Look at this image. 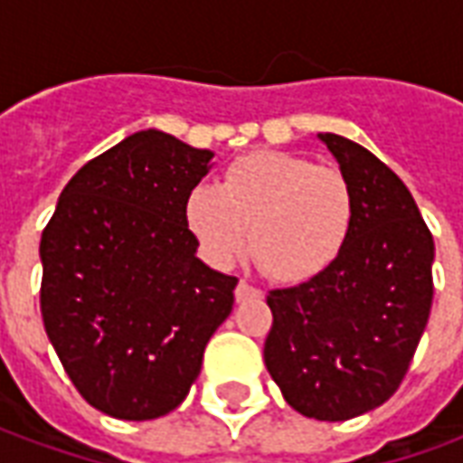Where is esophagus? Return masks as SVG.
<instances>
[{
  "mask_svg": "<svg viewBox=\"0 0 463 463\" xmlns=\"http://www.w3.org/2000/svg\"><path fill=\"white\" fill-rule=\"evenodd\" d=\"M259 293H261V291H259V288H254L251 283L241 281L239 286H236L234 296H236V301H249V298H256Z\"/></svg>",
  "mask_w": 463,
  "mask_h": 463,
  "instance_id": "34e87169",
  "label": "esophagus"
}]
</instances>
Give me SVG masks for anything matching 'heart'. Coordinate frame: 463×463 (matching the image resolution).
<instances>
[{
    "label": "heart",
    "instance_id": "heart-1",
    "mask_svg": "<svg viewBox=\"0 0 463 463\" xmlns=\"http://www.w3.org/2000/svg\"><path fill=\"white\" fill-rule=\"evenodd\" d=\"M199 251L229 266L249 251L276 281H306L326 271L355 222V194L338 167L259 150L236 157L222 184H199L184 202Z\"/></svg>",
    "mask_w": 463,
    "mask_h": 463
}]
</instances>
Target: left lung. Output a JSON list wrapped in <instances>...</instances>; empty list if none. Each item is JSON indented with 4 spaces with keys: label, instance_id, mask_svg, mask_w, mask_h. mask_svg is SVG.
<instances>
[{
    "label": "left lung",
    "instance_id": "obj_1",
    "mask_svg": "<svg viewBox=\"0 0 463 463\" xmlns=\"http://www.w3.org/2000/svg\"><path fill=\"white\" fill-rule=\"evenodd\" d=\"M320 140L355 194V222L333 264L269 291L266 370L303 417L345 421L402 384L430 320L434 239L404 182L343 135Z\"/></svg>",
    "mask_w": 463,
    "mask_h": 463
}]
</instances>
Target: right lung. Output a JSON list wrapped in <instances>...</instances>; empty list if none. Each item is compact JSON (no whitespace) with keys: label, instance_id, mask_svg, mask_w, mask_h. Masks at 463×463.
<instances>
[{"label":"right lung","instance_id":"obj_1","mask_svg":"<svg viewBox=\"0 0 463 463\" xmlns=\"http://www.w3.org/2000/svg\"><path fill=\"white\" fill-rule=\"evenodd\" d=\"M209 150L143 130L63 187L42 234V318L80 397L116 420L172 411L197 380L239 279L202 264L184 202Z\"/></svg>","mask_w":463,"mask_h":463}]
</instances>
